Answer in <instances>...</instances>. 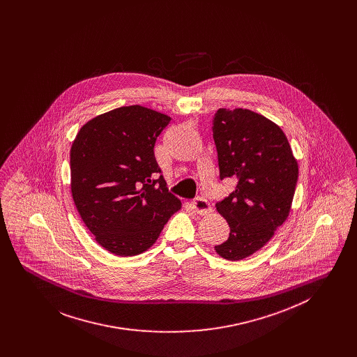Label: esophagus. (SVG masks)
Segmentation results:
<instances>
[{
  "label": "esophagus",
  "instance_id": "obj_1",
  "mask_svg": "<svg viewBox=\"0 0 357 357\" xmlns=\"http://www.w3.org/2000/svg\"><path fill=\"white\" fill-rule=\"evenodd\" d=\"M192 208L197 214L199 215H206L208 213H211V207L208 202L204 199V198H197L194 202H192Z\"/></svg>",
  "mask_w": 357,
  "mask_h": 357
}]
</instances>
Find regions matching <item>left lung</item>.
<instances>
[{"label":"left lung","mask_w":357,"mask_h":357,"mask_svg":"<svg viewBox=\"0 0 357 357\" xmlns=\"http://www.w3.org/2000/svg\"><path fill=\"white\" fill-rule=\"evenodd\" d=\"M213 137L220 178L237 181L229 197L215 204L230 227L215 252L238 261L264 248L287 221L298 163L284 131L250 109L220 108L213 118Z\"/></svg>","instance_id":"8db88e82"}]
</instances>
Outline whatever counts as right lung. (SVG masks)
<instances>
[{
	"label": "right lung",
	"mask_w": 357,
	"mask_h": 357,
	"mask_svg": "<svg viewBox=\"0 0 357 357\" xmlns=\"http://www.w3.org/2000/svg\"><path fill=\"white\" fill-rule=\"evenodd\" d=\"M171 118L128 105L88 120L70 147V192L105 250L132 257L150 249L182 204L169 192L153 155Z\"/></svg>",
	"instance_id": "1"
}]
</instances>
